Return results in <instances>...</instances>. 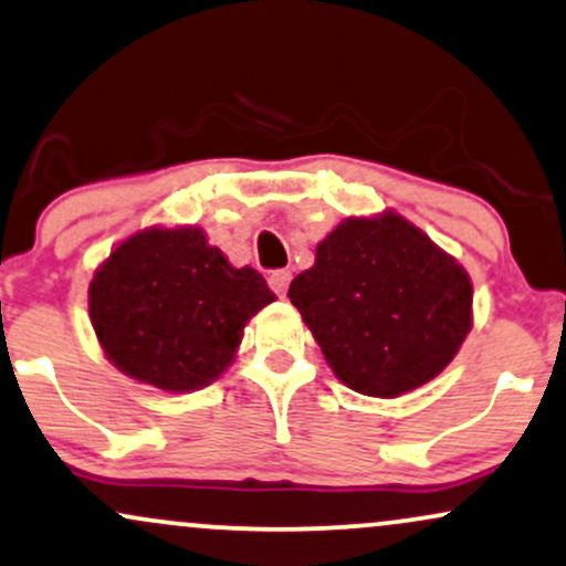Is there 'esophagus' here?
I'll use <instances>...</instances> for the list:
<instances>
[{
    "label": "esophagus",
    "mask_w": 566,
    "mask_h": 566,
    "mask_svg": "<svg viewBox=\"0 0 566 566\" xmlns=\"http://www.w3.org/2000/svg\"><path fill=\"white\" fill-rule=\"evenodd\" d=\"M268 283H270V289L275 291L277 296H283L285 291H289V283H291V272H289V270H275V272H270Z\"/></svg>",
    "instance_id": "1"
}]
</instances>
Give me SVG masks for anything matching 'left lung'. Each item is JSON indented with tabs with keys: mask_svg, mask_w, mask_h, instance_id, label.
I'll return each instance as SVG.
<instances>
[{
	"mask_svg": "<svg viewBox=\"0 0 566 566\" xmlns=\"http://www.w3.org/2000/svg\"><path fill=\"white\" fill-rule=\"evenodd\" d=\"M289 298L338 381L381 400L440 376L474 323L469 272L391 209L338 222Z\"/></svg>",
	"mask_w": 566,
	"mask_h": 566,
	"instance_id": "8db88e82",
	"label": "left lung"
}]
</instances>
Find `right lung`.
Instances as JSON below:
<instances>
[{
  "instance_id": "1",
  "label": "right lung",
  "mask_w": 566,
  "mask_h": 566,
  "mask_svg": "<svg viewBox=\"0 0 566 566\" xmlns=\"http://www.w3.org/2000/svg\"><path fill=\"white\" fill-rule=\"evenodd\" d=\"M275 302L254 268H232L198 224L137 230L95 270L90 321L124 376L182 395L214 384L243 328Z\"/></svg>"
}]
</instances>
